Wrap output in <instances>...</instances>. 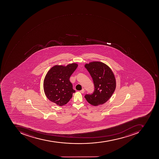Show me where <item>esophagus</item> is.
<instances>
[{
	"instance_id": "34e87169",
	"label": "esophagus",
	"mask_w": 159,
	"mask_h": 159,
	"mask_svg": "<svg viewBox=\"0 0 159 159\" xmlns=\"http://www.w3.org/2000/svg\"><path fill=\"white\" fill-rule=\"evenodd\" d=\"M80 92H81V93H84V89H82L81 90H80Z\"/></svg>"
}]
</instances>
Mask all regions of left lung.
<instances>
[{
    "instance_id": "8db88e82",
    "label": "left lung",
    "mask_w": 159,
    "mask_h": 159,
    "mask_svg": "<svg viewBox=\"0 0 159 159\" xmlns=\"http://www.w3.org/2000/svg\"><path fill=\"white\" fill-rule=\"evenodd\" d=\"M84 67L92 77L94 91L84 98L93 106L104 104L111 97L116 88V80L114 72L108 65L100 61L90 62Z\"/></svg>"
}]
</instances>
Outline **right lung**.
I'll return each instance as SVG.
<instances>
[{
	"instance_id": "right-lung-1",
	"label": "right lung",
	"mask_w": 159,
	"mask_h": 159,
	"mask_svg": "<svg viewBox=\"0 0 159 159\" xmlns=\"http://www.w3.org/2000/svg\"><path fill=\"white\" fill-rule=\"evenodd\" d=\"M78 67L75 63L67 66L56 65L47 72L43 81L45 95L51 102L61 106L67 104L75 92L70 78Z\"/></svg>"
}]
</instances>
